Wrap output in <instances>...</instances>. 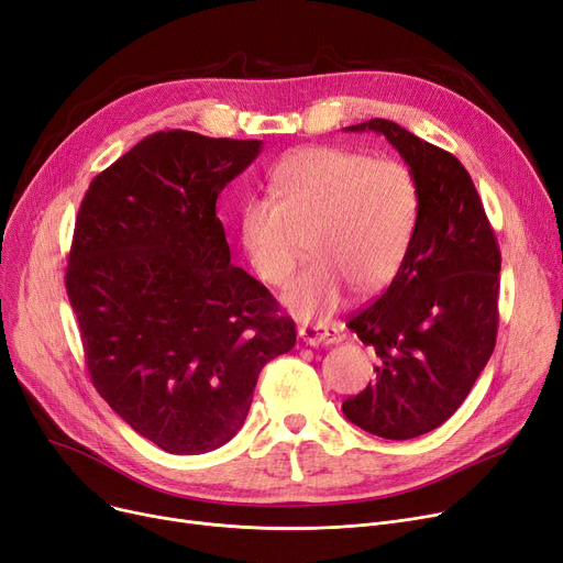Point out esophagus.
I'll return each mask as SVG.
<instances>
[{"label":"esophagus","instance_id":"esophagus-1","mask_svg":"<svg viewBox=\"0 0 563 563\" xmlns=\"http://www.w3.org/2000/svg\"><path fill=\"white\" fill-rule=\"evenodd\" d=\"M299 338L310 347H320V345H333V342H340L342 335L335 327L314 324V327H301Z\"/></svg>","mask_w":563,"mask_h":563}]
</instances>
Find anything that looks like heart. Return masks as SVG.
Returning a JSON list of instances; mask_svg holds the SVG:
<instances>
[{
	"label": "heart",
	"mask_w": 563,
	"mask_h": 563,
	"mask_svg": "<svg viewBox=\"0 0 563 563\" xmlns=\"http://www.w3.org/2000/svg\"><path fill=\"white\" fill-rule=\"evenodd\" d=\"M268 192L243 205L241 243L264 283L285 285L308 241L314 262L283 295L301 320L333 314L350 285L373 295L400 272L419 213V190L402 163L303 146L274 167Z\"/></svg>",
	"instance_id": "obj_1"
}]
</instances>
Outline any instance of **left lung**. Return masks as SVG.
Returning <instances> with one entry per match:
<instances>
[{"label":"left lung","instance_id":"8db88e82","mask_svg":"<svg viewBox=\"0 0 563 563\" xmlns=\"http://www.w3.org/2000/svg\"><path fill=\"white\" fill-rule=\"evenodd\" d=\"M347 131H375L396 146L417 184L419 213L400 272L347 322L379 363L375 382L342 411L371 434L413 439L453 417L493 356L501 253L453 154L388 119Z\"/></svg>","mask_w":563,"mask_h":563}]
</instances>
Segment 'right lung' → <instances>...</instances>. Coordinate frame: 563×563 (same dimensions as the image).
Here are the masks:
<instances>
[{
    "label": "right lung",
    "instance_id": "obj_1",
    "mask_svg": "<svg viewBox=\"0 0 563 563\" xmlns=\"http://www.w3.org/2000/svg\"><path fill=\"white\" fill-rule=\"evenodd\" d=\"M260 150L158 131L93 177L76 218L66 295L91 384L167 453L230 442L260 371L297 342L272 291L230 264L216 216Z\"/></svg>",
    "mask_w": 563,
    "mask_h": 563
}]
</instances>
